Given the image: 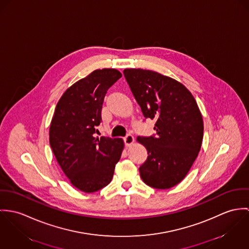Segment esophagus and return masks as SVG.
Masks as SVG:
<instances>
[{
    "mask_svg": "<svg viewBox=\"0 0 249 249\" xmlns=\"http://www.w3.org/2000/svg\"><path fill=\"white\" fill-rule=\"evenodd\" d=\"M134 141H135V138H134V137H133L131 134L127 135V136L124 138V142H125V145H126L127 147L131 146V145L134 143Z\"/></svg>",
    "mask_w": 249,
    "mask_h": 249,
    "instance_id": "1",
    "label": "esophagus"
}]
</instances>
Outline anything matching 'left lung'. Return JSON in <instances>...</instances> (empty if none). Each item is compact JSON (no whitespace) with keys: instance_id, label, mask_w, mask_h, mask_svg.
Listing matches in <instances>:
<instances>
[{"instance_id":"1","label":"left lung","mask_w":249,"mask_h":249,"mask_svg":"<svg viewBox=\"0 0 249 249\" xmlns=\"http://www.w3.org/2000/svg\"><path fill=\"white\" fill-rule=\"evenodd\" d=\"M123 73L144 117L156 119V136L137 138L148 153L140 177L153 188L169 189L185 178L198 155L201 113L192 93L177 80L142 69Z\"/></svg>"}]
</instances>
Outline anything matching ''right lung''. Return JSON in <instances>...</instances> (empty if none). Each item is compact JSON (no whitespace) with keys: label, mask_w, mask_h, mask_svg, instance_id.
<instances>
[{"label":"right lung","mask_w":249,"mask_h":249,"mask_svg":"<svg viewBox=\"0 0 249 249\" xmlns=\"http://www.w3.org/2000/svg\"><path fill=\"white\" fill-rule=\"evenodd\" d=\"M122 74L114 69L96 70L71 86L61 96L50 127V144L71 183L93 193L111 182L124 142L94 138L101 122L107 90Z\"/></svg>","instance_id":"right-lung-1"}]
</instances>
